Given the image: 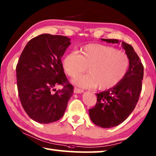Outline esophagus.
Segmentation results:
<instances>
[{
  "label": "esophagus",
  "instance_id": "esophagus-1",
  "mask_svg": "<svg viewBox=\"0 0 156 156\" xmlns=\"http://www.w3.org/2000/svg\"><path fill=\"white\" fill-rule=\"evenodd\" d=\"M74 93H75V94H82V93H83V90L80 89H78V88H76V87H74Z\"/></svg>",
  "mask_w": 156,
  "mask_h": 156
}]
</instances>
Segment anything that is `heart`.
<instances>
[{
    "label": "heart",
    "instance_id": "obj_1",
    "mask_svg": "<svg viewBox=\"0 0 156 156\" xmlns=\"http://www.w3.org/2000/svg\"><path fill=\"white\" fill-rule=\"evenodd\" d=\"M64 69L74 77L87 71L89 74L78 76L73 82L78 87L101 90L111 89L124 78L129 66V59L125 52L112 46L98 44L86 45L81 53L71 52L62 60Z\"/></svg>",
    "mask_w": 156,
    "mask_h": 156
}]
</instances>
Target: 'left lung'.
Returning <instances> with one entry per match:
<instances>
[{"label": "left lung", "mask_w": 156, "mask_h": 156, "mask_svg": "<svg viewBox=\"0 0 156 156\" xmlns=\"http://www.w3.org/2000/svg\"><path fill=\"white\" fill-rule=\"evenodd\" d=\"M103 41L119 44L117 39H101ZM129 59V66L124 78L114 87L96 94V104L89 110L91 121L99 127L110 128L123 122L136 107L141 91L144 66L131 45L122 41Z\"/></svg>", "instance_id": "left-lung-1"}]
</instances>
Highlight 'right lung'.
<instances>
[{
	"label": "right lung",
	"mask_w": 156,
	"mask_h": 156,
	"mask_svg": "<svg viewBox=\"0 0 156 156\" xmlns=\"http://www.w3.org/2000/svg\"><path fill=\"white\" fill-rule=\"evenodd\" d=\"M70 39L43 34L27 43L16 67L18 94L22 107L33 120L48 124L60 119L73 96L61 58ZM62 85V90L55 87ZM56 90L55 92L54 91Z\"/></svg>",
	"instance_id": "add662e5"
}]
</instances>
